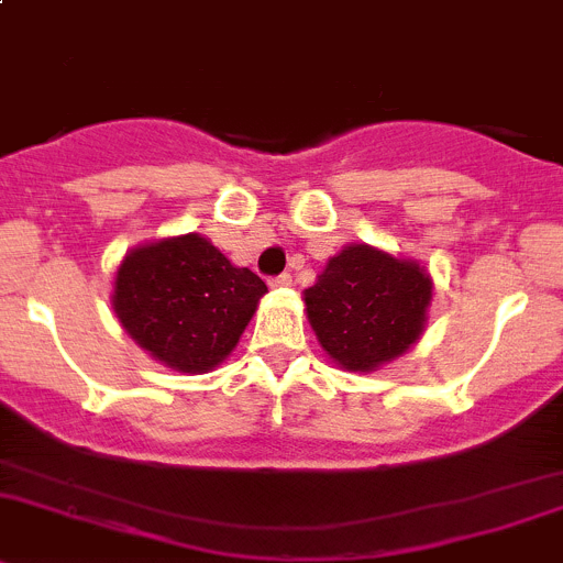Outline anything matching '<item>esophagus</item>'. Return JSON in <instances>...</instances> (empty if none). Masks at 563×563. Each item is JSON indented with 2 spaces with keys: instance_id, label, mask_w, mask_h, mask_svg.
Here are the masks:
<instances>
[{
  "instance_id": "esophagus-1",
  "label": "esophagus",
  "mask_w": 563,
  "mask_h": 563,
  "mask_svg": "<svg viewBox=\"0 0 563 563\" xmlns=\"http://www.w3.org/2000/svg\"><path fill=\"white\" fill-rule=\"evenodd\" d=\"M269 286H272V288H288V286H291V275H288V272H283V275L272 277Z\"/></svg>"
}]
</instances>
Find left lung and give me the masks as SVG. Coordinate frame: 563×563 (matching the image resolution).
Listing matches in <instances>:
<instances>
[{
	"mask_svg": "<svg viewBox=\"0 0 563 563\" xmlns=\"http://www.w3.org/2000/svg\"><path fill=\"white\" fill-rule=\"evenodd\" d=\"M432 294L427 266L354 242L327 261L302 299L327 357L343 371L371 374L420 341Z\"/></svg>",
	"mask_w": 563,
	"mask_h": 563,
	"instance_id": "left-lung-1",
	"label": "left lung"
}]
</instances>
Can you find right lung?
<instances>
[{
  "mask_svg": "<svg viewBox=\"0 0 563 563\" xmlns=\"http://www.w3.org/2000/svg\"><path fill=\"white\" fill-rule=\"evenodd\" d=\"M266 283L200 233L129 250L112 283V310L136 346L178 374H209L236 349Z\"/></svg>",
  "mask_w": 563,
  "mask_h": 563,
  "instance_id": "obj_1",
  "label": "right lung"
}]
</instances>
